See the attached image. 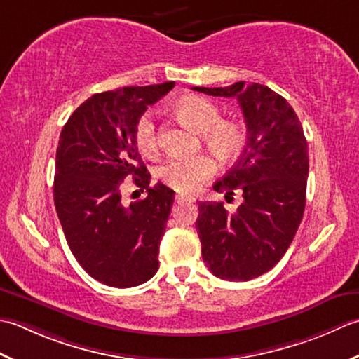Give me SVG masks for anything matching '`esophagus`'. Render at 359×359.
Instances as JSON below:
<instances>
[{
    "label": "esophagus",
    "instance_id": "34e87169",
    "mask_svg": "<svg viewBox=\"0 0 359 359\" xmlns=\"http://www.w3.org/2000/svg\"><path fill=\"white\" fill-rule=\"evenodd\" d=\"M175 200H177V203H192V201H195V198L194 196H190V195H181V194H178L177 196H175Z\"/></svg>",
    "mask_w": 359,
    "mask_h": 359
}]
</instances>
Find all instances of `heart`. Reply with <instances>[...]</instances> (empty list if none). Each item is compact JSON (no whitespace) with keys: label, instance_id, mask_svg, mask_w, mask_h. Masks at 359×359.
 <instances>
[{"label":"heart","instance_id":"b5f03b06","mask_svg":"<svg viewBox=\"0 0 359 359\" xmlns=\"http://www.w3.org/2000/svg\"><path fill=\"white\" fill-rule=\"evenodd\" d=\"M177 114L189 126L201 131L204 144L222 159H233L246 144L245 127L237 121L222 119V109L204 97H184L177 104ZM136 147L145 156L155 155L159 149V136L155 118L144 113L136 123ZM217 170L212 156L203 153L196 156H177L167 159L156 170L158 178L180 192H194L203 181Z\"/></svg>","mask_w":359,"mask_h":359}]
</instances>
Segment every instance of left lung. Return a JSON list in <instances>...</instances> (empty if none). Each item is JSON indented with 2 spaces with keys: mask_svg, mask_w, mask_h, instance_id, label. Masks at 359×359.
<instances>
[{
  "mask_svg": "<svg viewBox=\"0 0 359 359\" xmlns=\"http://www.w3.org/2000/svg\"><path fill=\"white\" fill-rule=\"evenodd\" d=\"M209 96L237 97L246 147L214 190L240 194L237 212L200 201L196 232L203 260L223 280L246 282L269 271L291 245L305 210L309 145L297 114L280 94L260 83L194 86Z\"/></svg>",
  "mask_w": 359,
  "mask_h": 359,
  "instance_id": "left-lung-1",
  "label": "left lung"
}]
</instances>
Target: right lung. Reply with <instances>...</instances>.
<instances>
[{
    "label": "right lung",
    "instance_id": "right-lung-1",
    "mask_svg": "<svg viewBox=\"0 0 359 359\" xmlns=\"http://www.w3.org/2000/svg\"><path fill=\"white\" fill-rule=\"evenodd\" d=\"M173 82L126 86L86 99L60 133L54 203L71 252L85 271L108 287L131 288L151 279L175 192L150 173L136 147V123ZM148 196L121 203L123 181Z\"/></svg>",
    "mask_w": 359,
    "mask_h": 359
}]
</instances>
